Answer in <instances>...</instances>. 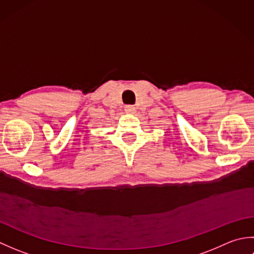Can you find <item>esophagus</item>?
<instances>
[{
    "instance_id": "obj_1",
    "label": "esophagus",
    "mask_w": 254,
    "mask_h": 254,
    "mask_svg": "<svg viewBox=\"0 0 254 254\" xmlns=\"http://www.w3.org/2000/svg\"><path fill=\"white\" fill-rule=\"evenodd\" d=\"M124 110H126L128 113H134V112H135V107L131 106V105H127V106L124 107Z\"/></svg>"
}]
</instances>
